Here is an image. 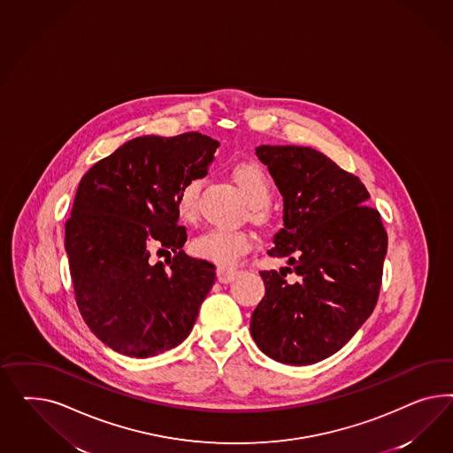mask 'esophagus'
<instances>
[{"label": "esophagus", "instance_id": "1", "mask_svg": "<svg viewBox=\"0 0 453 453\" xmlns=\"http://www.w3.org/2000/svg\"><path fill=\"white\" fill-rule=\"evenodd\" d=\"M216 275H218V280L222 282V284H227V282H231L234 280V277L237 275V271L235 269H229V267H218L216 269Z\"/></svg>", "mask_w": 453, "mask_h": 453}]
</instances>
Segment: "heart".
Segmentation results:
<instances>
[{
	"instance_id": "obj_1",
	"label": "heart",
	"mask_w": 453,
	"mask_h": 453,
	"mask_svg": "<svg viewBox=\"0 0 453 453\" xmlns=\"http://www.w3.org/2000/svg\"><path fill=\"white\" fill-rule=\"evenodd\" d=\"M233 176L244 192L249 204L254 207L256 218H265V206L271 203L274 186L261 165L256 163H239L234 165ZM203 180L194 176L180 184L178 191L179 216L186 222L197 219V199ZM254 247V235L244 229H209L192 241V254L203 261L218 264L220 267H233L241 257Z\"/></svg>"
}]
</instances>
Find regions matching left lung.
Listing matches in <instances>:
<instances>
[{
    "label": "left lung",
    "mask_w": 453,
    "mask_h": 453,
    "mask_svg": "<svg viewBox=\"0 0 453 453\" xmlns=\"http://www.w3.org/2000/svg\"><path fill=\"white\" fill-rule=\"evenodd\" d=\"M256 154L284 197V227L267 254L288 257V267L261 271L265 296L250 334L277 362L311 365L341 350L373 312L387 233L360 179L326 154L301 146H259Z\"/></svg>",
    "instance_id": "left-lung-1"
}]
</instances>
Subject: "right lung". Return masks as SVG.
I'll return each mask as SVG.
<instances>
[{
	"label": "right lung",
	"instance_id": "1",
	"mask_svg": "<svg viewBox=\"0 0 453 453\" xmlns=\"http://www.w3.org/2000/svg\"><path fill=\"white\" fill-rule=\"evenodd\" d=\"M218 146L194 131L136 137L78 186L65 226L74 299L91 332L123 356H157L182 342L216 280L211 262L182 250L176 199L184 180L206 176ZM152 250L173 256L152 265Z\"/></svg>",
	"mask_w": 453,
	"mask_h": 453
}]
</instances>
